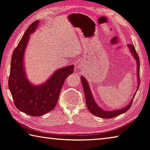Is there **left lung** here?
Segmentation results:
<instances>
[{"label":"left lung","mask_w":150,"mask_h":150,"mask_svg":"<svg viewBox=\"0 0 150 150\" xmlns=\"http://www.w3.org/2000/svg\"><path fill=\"white\" fill-rule=\"evenodd\" d=\"M127 47H128L129 51H130L131 54L133 55L134 59L136 61V63H137V90H136V92L138 90L139 87V57H138L137 53L136 52L135 47L133 45H131V44H127ZM81 83L83 86V88L85 96H86V105L88 106V110L89 112L93 115L97 116L98 117L103 118H110L117 117L121 114L125 113V112L130 108L131 106V104H132L133 98L135 97V93L132 98V99L130 100L129 102V104L127 105L126 106L124 107L121 109H117V110H105L104 109L98 106L96 102L93 98L92 93H91V91L90 89V87L89 86V83L87 79L85 78L83 76H81Z\"/></svg>","instance_id":"8db88e82"}]
</instances>
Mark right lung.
<instances>
[{"instance_id": "obj_1", "label": "right lung", "mask_w": 150, "mask_h": 150, "mask_svg": "<svg viewBox=\"0 0 150 150\" xmlns=\"http://www.w3.org/2000/svg\"><path fill=\"white\" fill-rule=\"evenodd\" d=\"M39 23V20H37L29 27L13 51L8 79V88L16 108L27 115L35 117L54 109L66 78L74 70V65L57 69L46 81L37 86L28 79L24 55L30 34L35 32Z\"/></svg>"}]
</instances>
